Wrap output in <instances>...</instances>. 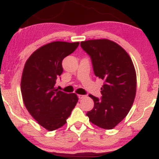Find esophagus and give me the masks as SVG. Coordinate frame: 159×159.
Wrapping results in <instances>:
<instances>
[{"label":"esophagus","mask_w":159,"mask_h":159,"mask_svg":"<svg viewBox=\"0 0 159 159\" xmlns=\"http://www.w3.org/2000/svg\"><path fill=\"white\" fill-rule=\"evenodd\" d=\"M84 98H85V96H84V95H78V98L79 99H82Z\"/></svg>","instance_id":"34e87169"}]
</instances>
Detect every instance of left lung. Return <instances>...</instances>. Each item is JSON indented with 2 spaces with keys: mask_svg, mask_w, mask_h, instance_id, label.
I'll return each mask as SVG.
<instances>
[{
  "mask_svg": "<svg viewBox=\"0 0 159 159\" xmlns=\"http://www.w3.org/2000/svg\"><path fill=\"white\" fill-rule=\"evenodd\" d=\"M81 46L92 60L95 75L104 80L101 99L89 95L94 107L87 116L94 125L112 129L132 108L136 96L137 76L130 56L123 48L107 39L83 41Z\"/></svg>",
  "mask_w": 159,
  "mask_h": 159,
  "instance_id": "8db88e82",
  "label": "left lung"
}]
</instances>
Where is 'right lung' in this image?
Returning a JSON list of instances; mask_svg holds the SVG:
<instances>
[{"label": "right lung", "mask_w": 159, "mask_h": 159, "mask_svg": "<svg viewBox=\"0 0 159 159\" xmlns=\"http://www.w3.org/2000/svg\"><path fill=\"white\" fill-rule=\"evenodd\" d=\"M79 42L54 41L43 45L25 62L21 91L27 110L41 126L54 131L66 123L78 98L55 87L63 72L62 61L77 48Z\"/></svg>", "instance_id": "1"}]
</instances>
